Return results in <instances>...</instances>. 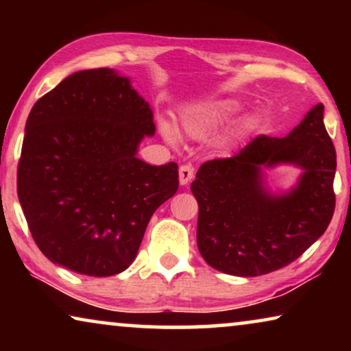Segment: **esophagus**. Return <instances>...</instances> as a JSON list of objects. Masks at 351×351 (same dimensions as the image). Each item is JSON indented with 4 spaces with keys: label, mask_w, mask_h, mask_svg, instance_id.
<instances>
[{
    "label": "esophagus",
    "mask_w": 351,
    "mask_h": 351,
    "mask_svg": "<svg viewBox=\"0 0 351 351\" xmlns=\"http://www.w3.org/2000/svg\"><path fill=\"white\" fill-rule=\"evenodd\" d=\"M193 179V167L190 165H184L179 167V182L180 185H186L189 182Z\"/></svg>",
    "instance_id": "obj_1"
}]
</instances>
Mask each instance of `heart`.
I'll return each instance as SVG.
<instances>
[{"label": "heart", "instance_id": "b5f03b06", "mask_svg": "<svg viewBox=\"0 0 351 351\" xmlns=\"http://www.w3.org/2000/svg\"><path fill=\"white\" fill-rule=\"evenodd\" d=\"M241 107V102H239L238 99L232 97L186 105V107L180 110L179 118H177V129H179L182 134H185L186 137L195 138V141H206V138H209L213 134L217 132L220 128H223L225 124L232 121V119L239 113ZM256 117H246L243 118L241 121H238L227 132V136L220 138V150L228 152L230 148H232L233 142L244 136V134L252 131V129L256 128ZM160 131L167 143L176 145L177 137L174 134V129H172L169 124L161 123Z\"/></svg>", "mask_w": 351, "mask_h": 351}]
</instances>
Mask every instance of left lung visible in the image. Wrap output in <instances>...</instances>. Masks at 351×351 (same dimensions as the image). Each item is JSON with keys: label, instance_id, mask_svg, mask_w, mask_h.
I'll return each mask as SVG.
<instances>
[{"label": "left lung", "instance_id": "obj_1", "mask_svg": "<svg viewBox=\"0 0 351 351\" xmlns=\"http://www.w3.org/2000/svg\"><path fill=\"white\" fill-rule=\"evenodd\" d=\"M316 104L286 137L257 138L227 160L204 162L191 182L199 206L196 241L208 265L233 276H258L300 257L332 219L335 148ZM294 165L289 191L273 192L266 171Z\"/></svg>", "mask_w": 351, "mask_h": 351}]
</instances>
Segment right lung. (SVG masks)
Segmentation results:
<instances>
[{"mask_svg": "<svg viewBox=\"0 0 351 351\" xmlns=\"http://www.w3.org/2000/svg\"><path fill=\"white\" fill-rule=\"evenodd\" d=\"M153 136L150 104L113 69L71 73L33 105L17 195L52 263L112 276L134 262L153 213L179 189L176 162L137 158Z\"/></svg>", "mask_w": 351, "mask_h": 351, "instance_id": "1", "label": "right lung"}]
</instances>
